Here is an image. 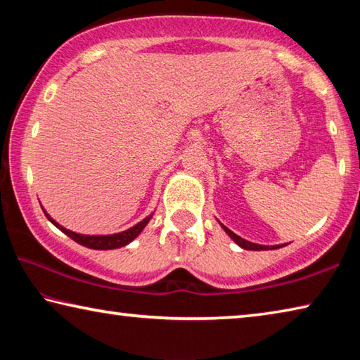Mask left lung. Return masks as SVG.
<instances>
[{"mask_svg":"<svg viewBox=\"0 0 360 360\" xmlns=\"http://www.w3.org/2000/svg\"><path fill=\"white\" fill-rule=\"evenodd\" d=\"M221 225H222V224H221ZM222 229L225 230V233H227V235L230 236V238L236 243V245H238V246L243 248V249H246V251H268V249H279V248L285 246V245H275V246L255 245V243L248 241V240H245V238H241V236H238L236 233H233V231L225 227V225H222Z\"/></svg>","mask_w":360,"mask_h":360,"instance_id":"8db88e82","label":"left lung"}]
</instances>
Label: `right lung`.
Returning a JSON list of instances; mask_svg holds the SVG:
<instances>
[{"instance_id":"obj_1","label":"right lung","mask_w":360,"mask_h":360,"mask_svg":"<svg viewBox=\"0 0 360 360\" xmlns=\"http://www.w3.org/2000/svg\"><path fill=\"white\" fill-rule=\"evenodd\" d=\"M41 208H42V206H41ZM42 211H44V214H46L49 221L56 225L58 230H62L65 235H68L71 240H75L76 243H79V245H82L85 248L96 249V251H108V249H117V248H122V246H127L129 243L135 240L139 233H141L146 225L149 224L150 217L154 216V212H152V214H149L148 217H144L141 222H138L136 225H133V227L127 229L124 231H119V233H112V235H82V233H76V231L65 229L63 225H60L57 221H53V219L47 214V211L44 208H42Z\"/></svg>"}]
</instances>
